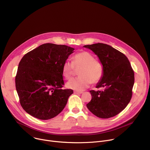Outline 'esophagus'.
Instances as JSON below:
<instances>
[{
    "label": "esophagus",
    "mask_w": 150,
    "mask_h": 150,
    "mask_svg": "<svg viewBox=\"0 0 150 150\" xmlns=\"http://www.w3.org/2000/svg\"><path fill=\"white\" fill-rule=\"evenodd\" d=\"M74 93L75 94H81L82 93V91H75Z\"/></svg>",
    "instance_id": "1"
}]
</instances>
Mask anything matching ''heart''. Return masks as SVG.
Segmentation results:
<instances>
[{
    "label": "heart",
    "instance_id": "obj_1",
    "mask_svg": "<svg viewBox=\"0 0 150 150\" xmlns=\"http://www.w3.org/2000/svg\"><path fill=\"white\" fill-rule=\"evenodd\" d=\"M79 71V77L68 81V88L82 91L88 88L91 83L98 82L103 75V67L101 63L96 60L94 56L87 52H82L74 56L72 62L67 60L62 66V74L67 79H71Z\"/></svg>",
    "mask_w": 150,
    "mask_h": 150
}]
</instances>
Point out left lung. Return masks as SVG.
<instances>
[{
	"mask_svg": "<svg viewBox=\"0 0 150 150\" xmlns=\"http://www.w3.org/2000/svg\"><path fill=\"white\" fill-rule=\"evenodd\" d=\"M92 50L103 67V75L96 88L101 91H90L91 100L87 104L96 116L108 119L121 112L131 101L134 84V72L127 57L112 47L97 43L83 46Z\"/></svg>",
	"mask_w": 150,
	"mask_h": 150,
	"instance_id": "obj_1",
	"label": "left lung"
}]
</instances>
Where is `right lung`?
<instances>
[{"mask_svg":"<svg viewBox=\"0 0 150 150\" xmlns=\"http://www.w3.org/2000/svg\"><path fill=\"white\" fill-rule=\"evenodd\" d=\"M75 49L66 45L43 44L21 59L15 86L23 109L41 120L58 115L65 108L71 89L63 90V63Z\"/></svg>","mask_w":150,"mask_h":150,"instance_id":"1","label":"right lung"}]
</instances>
